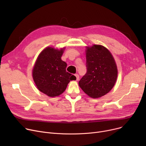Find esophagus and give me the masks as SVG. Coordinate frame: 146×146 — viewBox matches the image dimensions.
I'll use <instances>...</instances> for the list:
<instances>
[{
	"mask_svg": "<svg viewBox=\"0 0 146 146\" xmlns=\"http://www.w3.org/2000/svg\"><path fill=\"white\" fill-rule=\"evenodd\" d=\"M75 76H76V80H79V74H76Z\"/></svg>",
	"mask_w": 146,
	"mask_h": 146,
	"instance_id": "esophagus-1",
	"label": "esophagus"
}]
</instances>
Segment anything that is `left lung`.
Masks as SVG:
<instances>
[{
  "mask_svg": "<svg viewBox=\"0 0 146 146\" xmlns=\"http://www.w3.org/2000/svg\"><path fill=\"white\" fill-rule=\"evenodd\" d=\"M86 74L79 82L84 92L93 98H100L112 89L117 78V67L110 52L101 45L86 50Z\"/></svg>",
  "mask_w": 146,
  "mask_h": 146,
  "instance_id": "8db88e82",
  "label": "left lung"
}]
</instances>
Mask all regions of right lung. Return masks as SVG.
<instances>
[{
  "instance_id": "obj_1",
  "label": "right lung",
  "mask_w": 146,
  "mask_h": 146,
  "mask_svg": "<svg viewBox=\"0 0 146 146\" xmlns=\"http://www.w3.org/2000/svg\"><path fill=\"white\" fill-rule=\"evenodd\" d=\"M63 48H45L38 56L33 70V76L37 88L50 97L64 92L68 83L76 77L66 72L67 64L61 60Z\"/></svg>"
}]
</instances>
